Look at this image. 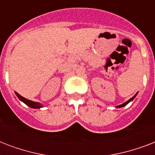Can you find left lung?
<instances>
[{
    "mask_svg": "<svg viewBox=\"0 0 155 155\" xmlns=\"http://www.w3.org/2000/svg\"><path fill=\"white\" fill-rule=\"evenodd\" d=\"M136 96H137V93H136V94H135L134 96V97H132V98H130V99L129 100V101H127L125 102V103L122 104H120V105H118V106H117V108H121V107H124V106H125V105H126V104H129V103H130V102L131 101H133V100L134 99V98H135V97H136Z\"/></svg>",
    "mask_w": 155,
    "mask_h": 155,
    "instance_id": "left-lung-1",
    "label": "left lung"
}]
</instances>
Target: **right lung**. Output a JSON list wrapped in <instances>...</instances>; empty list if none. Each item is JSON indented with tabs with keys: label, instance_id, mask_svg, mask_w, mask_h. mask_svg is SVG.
<instances>
[{
	"label": "right lung",
	"instance_id": "add662e5",
	"mask_svg": "<svg viewBox=\"0 0 155 155\" xmlns=\"http://www.w3.org/2000/svg\"><path fill=\"white\" fill-rule=\"evenodd\" d=\"M16 95H17V97H18V99L20 100V101H21L22 102H24V103L26 104V105H28L29 107H30V108H42V106L41 105V104L38 103V102H34L32 101H30V100H27L25 99V97H21V95H19L18 93V92H16Z\"/></svg>",
	"mask_w": 155,
	"mask_h": 155
}]
</instances>
